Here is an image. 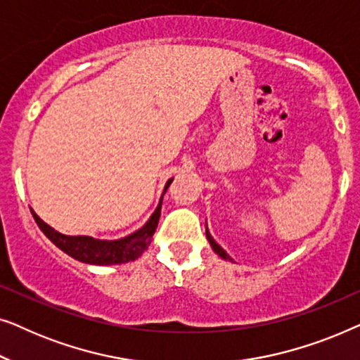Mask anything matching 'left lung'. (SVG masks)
I'll list each match as a JSON object with an SVG mask.
<instances>
[{
	"label": "left lung",
	"mask_w": 360,
	"mask_h": 360,
	"mask_svg": "<svg viewBox=\"0 0 360 360\" xmlns=\"http://www.w3.org/2000/svg\"><path fill=\"white\" fill-rule=\"evenodd\" d=\"M206 239H208V243H210V245H211V248H213V250H214V252H216V254H218L221 259H224V260H233V259H231V257H229V254H228V252H226V250H224L223 248H221V245H219L218 243H216V240H214L213 238H211V234H210V231H208V224H206Z\"/></svg>",
	"instance_id": "left-lung-1"
}]
</instances>
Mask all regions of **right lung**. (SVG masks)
<instances>
[{"label": "right lung", "instance_id": "1", "mask_svg": "<svg viewBox=\"0 0 360 360\" xmlns=\"http://www.w3.org/2000/svg\"><path fill=\"white\" fill-rule=\"evenodd\" d=\"M172 180L169 179L165 184L164 193L160 196L159 205L147 223L129 236H124L121 239H95L91 236H67L62 234L51 228L47 223L39 218L36 211L31 208V213L36 219V223L44 234L57 245L58 249L70 255V257L80 260L83 264H91V265H115V264H126L131 260H136L141 257L142 252L149 248L152 236L155 233L157 224H159L160 218V210H162V198H164L167 188H169Z\"/></svg>", "mask_w": 360, "mask_h": 360}]
</instances>
